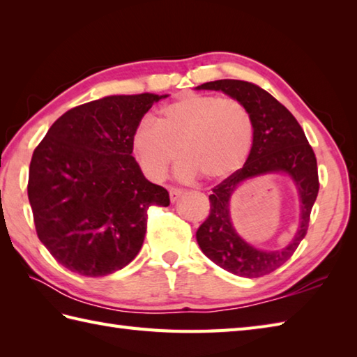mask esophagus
<instances>
[{
    "label": "esophagus",
    "instance_id": "obj_1",
    "mask_svg": "<svg viewBox=\"0 0 357 357\" xmlns=\"http://www.w3.org/2000/svg\"><path fill=\"white\" fill-rule=\"evenodd\" d=\"M169 193H170V201H172V202H174V201H176V199L179 198V196H181V193H183V192H181V190H179V188H174V187H170V188H169Z\"/></svg>",
    "mask_w": 357,
    "mask_h": 357
}]
</instances>
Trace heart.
Wrapping results in <instances>:
<instances>
[{"mask_svg": "<svg viewBox=\"0 0 357 357\" xmlns=\"http://www.w3.org/2000/svg\"><path fill=\"white\" fill-rule=\"evenodd\" d=\"M256 135L245 104L218 95L187 93L165 105L158 123L144 119L135 128L132 150L141 170L161 181L179 156L178 176L204 174L210 183L230 178L245 164Z\"/></svg>", "mask_w": 357, "mask_h": 357, "instance_id": "1", "label": "heart"}]
</instances>
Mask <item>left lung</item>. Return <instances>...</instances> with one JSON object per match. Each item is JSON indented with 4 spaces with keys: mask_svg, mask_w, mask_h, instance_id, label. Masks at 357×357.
I'll list each match as a JSON object with an SVG mask.
<instances>
[{
    "mask_svg": "<svg viewBox=\"0 0 357 357\" xmlns=\"http://www.w3.org/2000/svg\"><path fill=\"white\" fill-rule=\"evenodd\" d=\"M221 90L245 104L256 126L253 149L242 169L224 179L208 196L210 215L196 231V241L210 261L242 278H261L284 265L305 238L313 204L319 192L314 151L298 121L276 98L253 82L218 79L196 87ZM270 172H285L298 188L301 219L295 238L280 250H259L242 240L229 216V198L247 178Z\"/></svg>",
    "mask_w": 357,
    "mask_h": 357,
    "instance_id": "8db88e82",
    "label": "left lung"
}]
</instances>
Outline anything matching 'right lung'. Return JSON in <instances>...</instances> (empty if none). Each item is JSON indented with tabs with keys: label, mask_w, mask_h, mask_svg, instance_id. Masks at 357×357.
<instances>
[{
	"label": "right lung",
	"mask_w": 357,
	"mask_h": 357,
	"mask_svg": "<svg viewBox=\"0 0 357 357\" xmlns=\"http://www.w3.org/2000/svg\"><path fill=\"white\" fill-rule=\"evenodd\" d=\"M169 95H112L59 116L33 151L27 195L36 234L55 259L81 276L124 268L139 253L147 210L167 207L132 156V136Z\"/></svg>",
	"instance_id": "add662e5"
}]
</instances>
